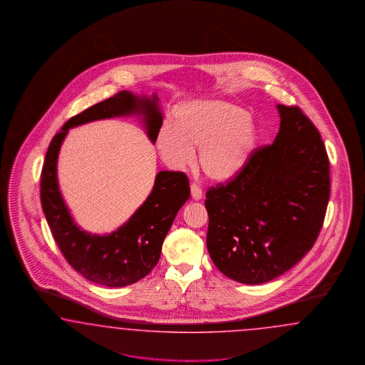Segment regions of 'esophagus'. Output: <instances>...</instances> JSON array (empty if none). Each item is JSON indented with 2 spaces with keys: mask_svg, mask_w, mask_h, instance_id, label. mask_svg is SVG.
<instances>
[{
  "mask_svg": "<svg viewBox=\"0 0 365 365\" xmlns=\"http://www.w3.org/2000/svg\"><path fill=\"white\" fill-rule=\"evenodd\" d=\"M191 197L192 199H195V200H200L202 199V195H203V192H202V188L199 187L197 183H192L191 186Z\"/></svg>",
  "mask_w": 365,
  "mask_h": 365,
  "instance_id": "34e87169",
  "label": "esophagus"
}]
</instances>
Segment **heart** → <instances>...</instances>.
Wrapping results in <instances>:
<instances>
[{"label":"heart","instance_id":"obj_1","mask_svg":"<svg viewBox=\"0 0 365 365\" xmlns=\"http://www.w3.org/2000/svg\"><path fill=\"white\" fill-rule=\"evenodd\" d=\"M177 125L167 122L156 136V147L171 168H183L195 160L217 182L237 177L259 143V128L247 112L225 100L188 101L177 112Z\"/></svg>","mask_w":365,"mask_h":365}]
</instances>
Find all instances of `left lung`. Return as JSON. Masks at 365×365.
I'll return each instance as SVG.
<instances>
[{
	"instance_id": "obj_1",
	"label": "left lung",
	"mask_w": 365,
	"mask_h": 365,
	"mask_svg": "<svg viewBox=\"0 0 365 365\" xmlns=\"http://www.w3.org/2000/svg\"><path fill=\"white\" fill-rule=\"evenodd\" d=\"M279 131L226 185L206 192L207 250L237 282L284 274L320 234L331 194L329 159L319 130L299 107L277 104Z\"/></svg>"
}]
</instances>
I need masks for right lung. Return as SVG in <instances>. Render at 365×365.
<instances>
[{
    "mask_svg": "<svg viewBox=\"0 0 365 365\" xmlns=\"http://www.w3.org/2000/svg\"><path fill=\"white\" fill-rule=\"evenodd\" d=\"M142 115L150 140L155 143L163 116L158 96L151 99L122 91L71 118L48 147L40 180L45 218L68 264L91 282L127 287L147 276L158 264L162 245L179 209L190 198L188 179L180 171H160L143 205L116 232L89 234L73 221L57 182V156L69 128L115 116Z\"/></svg>",
    "mask_w": 365,
    "mask_h": 365,
    "instance_id": "add662e5",
    "label": "right lung"
}]
</instances>
